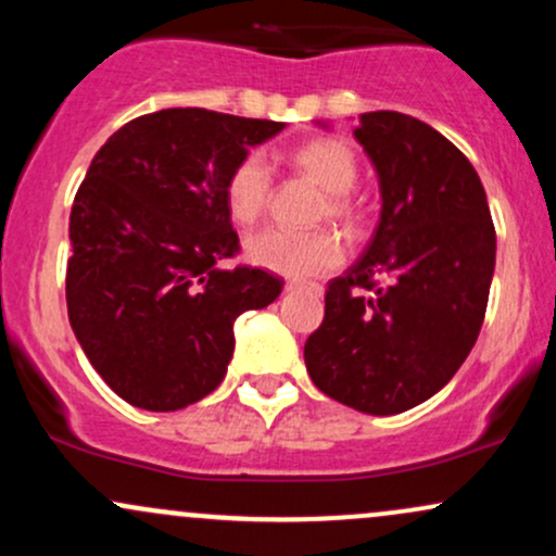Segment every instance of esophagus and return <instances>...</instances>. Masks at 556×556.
<instances>
[{"instance_id":"obj_1","label":"esophagus","mask_w":556,"mask_h":556,"mask_svg":"<svg viewBox=\"0 0 556 556\" xmlns=\"http://www.w3.org/2000/svg\"><path fill=\"white\" fill-rule=\"evenodd\" d=\"M287 292H298V290H305V292H316V295H321L324 287L316 285V282H298V279H292V282L285 285Z\"/></svg>"}]
</instances>
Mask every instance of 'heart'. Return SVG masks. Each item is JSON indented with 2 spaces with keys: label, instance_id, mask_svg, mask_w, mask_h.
I'll list each match as a JSON object with an SVG mask.
<instances>
[{
  "label": "heart",
  "instance_id": "1",
  "mask_svg": "<svg viewBox=\"0 0 556 556\" xmlns=\"http://www.w3.org/2000/svg\"><path fill=\"white\" fill-rule=\"evenodd\" d=\"M290 162L300 172L327 190L324 214L337 219L353 216V201L348 190L358 177V159L355 151L340 138H314L292 149ZM271 195V169L261 151L242 154L225 180V201L238 225H253L266 212ZM245 258L253 266L269 269L282 277H316L342 264L344 248L340 235L331 229H282L269 227L253 232L245 240Z\"/></svg>",
  "mask_w": 556,
  "mask_h": 556
}]
</instances>
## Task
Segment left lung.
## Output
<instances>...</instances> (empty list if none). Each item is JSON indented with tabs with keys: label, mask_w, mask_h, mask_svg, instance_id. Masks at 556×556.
Masks as SVG:
<instances>
[{
	"label": "left lung",
	"mask_w": 556,
	"mask_h": 556,
	"mask_svg": "<svg viewBox=\"0 0 556 556\" xmlns=\"http://www.w3.org/2000/svg\"><path fill=\"white\" fill-rule=\"evenodd\" d=\"M355 140L379 177V225L363 256L329 282L303 355L331 400L394 416L433 397L473 350L496 235L473 164L431 125L366 112Z\"/></svg>",
	"instance_id": "8db88e82"
}]
</instances>
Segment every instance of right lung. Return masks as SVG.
Returning a JSON list of instances; mask_svg holds the SVG:
<instances>
[{
	"mask_svg": "<svg viewBox=\"0 0 556 556\" xmlns=\"http://www.w3.org/2000/svg\"><path fill=\"white\" fill-rule=\"evenodd\" d=\"M285 123L175 106L130 119L96 151L70 214L67 316L101 379L169 413L225 379L235 318L285 282L222 261L238 253L229 169Z\"/></svg>",
	"mask_w": 556,
	"mask_h": 556,
	"instance_id": "obj_1",
	"label": "right lung"
}]
</instances>
